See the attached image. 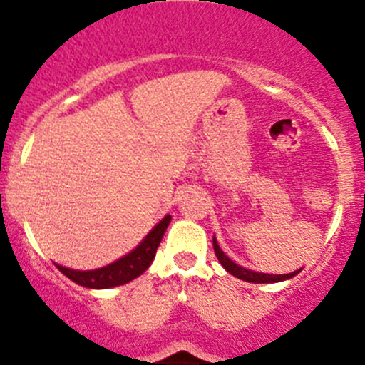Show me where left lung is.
Wrapping results in <instances>:
<instances>
[{
    "label": "left lung",
    "mask_w": 365,
    "mask_h": 365,
    "mask_svg": "<svg viewBox=\"0 0 365 365\" xmlns=\"http://www.w3.org/2000/svg\"><path fill=\"white\" fill-rule=\"evenodd\" d=\"M213 251H215V256H217V259L220 261V264H222V267L226 268V270L230 272L231 275L242 279V281L254 282V284H264V282L286 281V279L295 277V275L298 274V270H297V272H292V274H284V275H270V274H259V272L247 270V268H244V267H238L237 263H233V261H231L230 257H227L226 254L222 252V249H220L219 244H217L215 237H213Z\"/></svg>",
    "instance_id": "obj_1"
}]
</instances>
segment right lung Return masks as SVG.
<instances>
[{"label": "right lung", "mask_w": 365, "mask_h": 365, "mask_svg": "<svg viewBox=\"0 0 365 365\" xmlns=\"http://www.w3.org/2000/svg\"><path fill=\"white\" fill-rule=\"evenodd\" d=\"M169 222H171V215H165L164 219L146 235L145 240H143L134 251L128 252L127 256H123L121 259L108 264V267L90 272H77L56 264L58 270L63 275H67L70 281H73L79 286H84V288L106 289L114 288V286L127 284V282L139 277V275L152 264L157 247L160 245V240L162 237H164L165 230H168Z\"/></svg>", "instance_id": "right-lung-1"}]
</instances>
